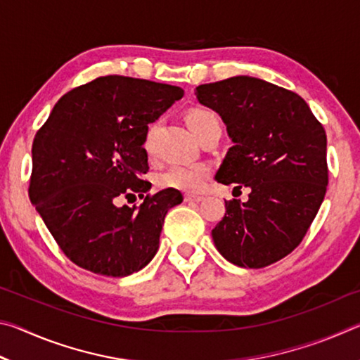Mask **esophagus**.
<instances>
[{"label":"esophagus","instance_id":"esophagus-1","mask_svg":"<svg viewBox=\"0 0 360 360\" xmlns=\"http://www.w3.org/2000/svg\"><path fill=\"white\" fill-rule=\"evenodd\" d=\"M203 198L205 197H202V195H192V193H187L184 197V200L188 203H198V202H202Z\"/></svg>","mask_w":360,"mask_h":360}]
</instances>
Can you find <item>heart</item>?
I'll list each match as a JSON object with an SVG mask.
<instances>
[{
	"label": "heart",
	"mask_w": 360,
	"mask_h": 360,
	"mask_svg": "<svg viewBox=\"0 0 360 360\" xmlns=\"http://www.w3.org/2000/svg\"><path fill=\"white\" fill-rule=\"evenodd\" d=\"M211 122H219L217 115L206 108H193L187 112V124L191 127L195 135H198L206 125ZM157 131V122L150 124L146 130L143 139V149L150 154L152 146H154V136ZM211 174V168L206 163H192V165H173L165 173L160 174L158 184L162 187L176 188L182 192H198L202 191L205 182L208 181Z\"/></svg>",
	"instance_id": "obj_1"
}]
</instances>
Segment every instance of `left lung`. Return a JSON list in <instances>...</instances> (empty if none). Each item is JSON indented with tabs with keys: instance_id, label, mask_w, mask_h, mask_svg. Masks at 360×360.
<instances>
[{
	"instance_id": "left-lung-1",
	"label": "left lung",
	"mask_w": 360,
	"mask_h": 360,
	"mask_svg": "<svg viewBox=\"0 0 360 360\" xmlns=\"http://www.w3.org/2000/svg\"><path fill=\"white\" fill-rule=\"evenodd\" d=\"M195 95L233 141L216 181L251 191L248 202H225L211 231L217 251L243 268L275 264L300 245L324 200V127L302 96L257 77L203 84Z\"/></svg>"
}]
</instances>
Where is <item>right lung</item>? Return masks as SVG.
<instances>
[{"mask_svg":"<svg viewBox=\"0 0 360 360\" xmlns=\"http://www.w3.org/2000/svg\"><path fill=\"white\" fill-rule=\"evenodd\" d=\"M184 95L176 85L105 76L70 90L33 141L28 195L53 240L77 266L112 278L154 259L176 188L149 193L148 125ZM139 196V207L118 206Z\"/></svg>","mask_w":360,"mask_h":360,"instance_id":"1","label":"right lung"}]
</instances>
